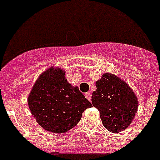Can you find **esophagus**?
I'll return each mask as SVG.
<instances>
[{"label": "esophagus", "instance_id": "1", "mask_svg": "<svg viewBox=\"0 0 160 160\" xmlns=\"http://www.w3.org/2000/svg\"><path fill=\"white\" fill-rule=\"evenodd\" d=\"M85 98L87 99V100H89L90 101V100H91V93L90 92H87L85 93Z\"/></svg>", "mask_w": 160, "mask_h": 160}]
</instances>
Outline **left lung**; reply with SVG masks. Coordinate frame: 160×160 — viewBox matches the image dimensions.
<instances>
[{
	"label": "left lung",
	"instance_id": "1",
	"mask_svg": "<svg viewBox=\"0 0 160 160\" xmlns=\"http://www.w3.org/2000/svg\"><path fill=\"white\" fill-rule=\"evenodd\" d=\"M92 94L93 106L100 113L105 129L119 133L126 129L135 116L138 99L126 83L116 75L105 73L96 81Z\"/></svg>",
	"mask_w": 160,
	"mask_h": 160
}]
</instances>
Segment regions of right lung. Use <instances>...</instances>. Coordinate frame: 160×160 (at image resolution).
<instances>
[{
  "instance_id": "right-lung-1",
  "label": "right lung",
  "mask_w": 160,
  "mask_h": 160,
  "mask_svg": "<svg viewBox=\"0 0 160 160\" xmlns=\"http://www.w3.org/2000/svg\"><path fill=\"white\" fill-rule=\"evenodd\" d=\"M65 73L51 68L36 80L28 97L32 115L43 129L57 134L75 127L84 110L92 105L79 90L67 82Z\"/></svg>"
}]
</instances>
